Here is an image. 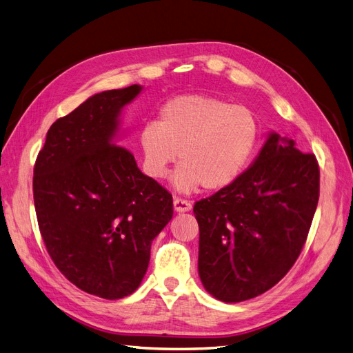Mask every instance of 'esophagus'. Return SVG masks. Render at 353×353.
<instances>
[{"label": "esophagus", "mask_w": 353, "mask_h": 353, "mask_svg": "<svg viewBox=\"0 0 353 353\" xmlns=\"http://www.w3.org/2000/svg\"><path fill=\"white\" fill-rule=\"evenodd\" d=\"M174 209H175L176 212H188V210L191 209V203H190L188 200L175 197V199H174Z\"/></svg>", "instance_id": "obj_1"}]
</instances>
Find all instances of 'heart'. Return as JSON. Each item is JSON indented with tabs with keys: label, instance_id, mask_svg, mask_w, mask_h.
<instances>
[{
	"label": "heart",
	"instance_id": "1",
	"mask_svg": "<svg viewBox=\"0 0 353 353\" xmlns=\"http://www.w3.org/2000/svg\"><path fill=\"white\" fill-rule=\"evenodd\" d=\"M258 141L259 123L250 109L200 94L168 101L157 121L138 132L147 175L166 176L178 159L174 185L183 193L200 185L208 191L231 185L249 165Z\"/></svg>",
	"mask_w": 353,
	"mask_h": 353
}]
</instances>
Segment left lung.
<instances>
[{"label": "left lung", "mask_w": 353, "mask_h": 353, "mask_svg": "<svg viewBox=\"0 0 353 353\" xmlns=\"http://www.w3.org/2000/svg\"><path fill=\"white\" fill-rule=\"evenodd\" d=\"M318 199L315 154L271 132L231 185L196 201L203 287L227 303L270 290L301 254Z\"/></svg>", "instance_id": "1"}]
</instances>
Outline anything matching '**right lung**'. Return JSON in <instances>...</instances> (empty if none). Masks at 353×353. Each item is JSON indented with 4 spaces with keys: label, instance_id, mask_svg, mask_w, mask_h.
Listing matches in <instances>:
<instances>
[{
    "label": "right lung",
    "instance_id": "add662e5",
    "mask_svg": "<svg viewBox=\"0 0 353 353\" xmlns=\"http://www.w3.org/2000/svg\"><path fill=\"white\" fill-rule=\"evenodd\" d=\"M140 85L103 91L57 119L34 168L38 225L59 271L81 290L122 299L141 284L172 194L119 145V114Z\"/></svg>",
    "mask_w": 353,
    "mask_h": 353
}]
</instances>
